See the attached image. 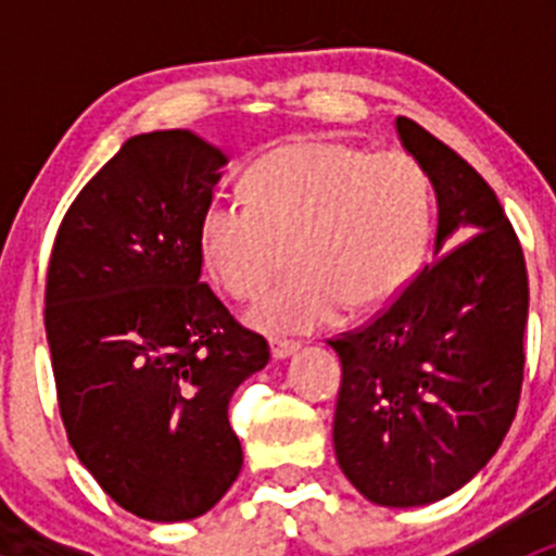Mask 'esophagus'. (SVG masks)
<instances>
[{
	"label": "esophagus",
	"instance_id": "1",
	"mask_svg": "<svg viewBox=\"0 0 556 556\" xmlns=\"http://www.w3.org/2000/svg\"><path fill=\"white\" fill-rule=\"evenodd\" d=\"M299 350L301 344H295V341H279V339L271 341L274 361H288V357H293Z\"/></svg>",
	"mask_w": 556,
	"mask_h": 556
}]
</instances>
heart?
<instances>
[{"label": "heart", "instance_id": "b5f03b06", "mask_svg": "<svg viewBox=\"0 0 556 556\" xmlns=\"http://www.w3.org/2000/svg\"><path fill=\"white\" fill-rule=\"evenodd\" d=\"M244 193H217L199 223L204 268L231 295H250L293 239L295 274L247 306L250 328L301 336L328 328L352 304L395 299L428 252L433 195L401 150L368 153L333 139L279 144L247 169Z\"/></svg>", "mask_w": 556, "mask_h": 556}]
</instances>
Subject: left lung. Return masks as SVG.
I'll list each match as a JSON object with an SVG mask.
<instances>
[{"mask_svg":"<svg viewBox=\"0 0 556 556\" xmlns=\"http://www.w3.org/2000/svg\"><path fill=\"white\" fill-rule=\"evenodd\" d=\"M395 131L433 185L435 263L390 309L328 346L341 357V470L366 501L414 508L468 484L506 439L530 290L517 233L484 177L408 117Z\"/></svg>","mask_w":556,"mask_h":556,"instance_id":"8db88e82","label":"left lung"}]
</instances>
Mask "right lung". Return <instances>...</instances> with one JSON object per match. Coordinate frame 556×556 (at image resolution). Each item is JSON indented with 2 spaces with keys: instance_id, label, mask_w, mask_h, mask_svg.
I'll return each instance as SVG.
<instances>
[{
  "instance_id": "add662e5",
  "label": "right lung",
  "mask_w": 556,
  "mask_h": 556,
  "mask_svg": "<svg viewBox=\"0 0 556 556\" xmlns=\"http://www.w3.org/2000/svg\"><path fill=\"white\" fill-rule=\"evenodd\" d=\"M228 155L188 128L131 137L72 201L45 288L66 435L150 521L210 511L242 470L228 403L268 344L201 282L199 223Z\"/></svg>"
}]
</instances>
